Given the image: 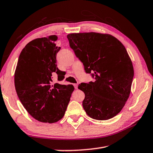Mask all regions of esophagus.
Instances as JSON below:
<instances>
[{"mask_svg":"<svg viewBox=\"0 0 153 153\" xmlns=\"http://www.w3.org/2000/svg\"><path fill=\"white\" fill-rule=\"evenodd\" d=\"M74 86L75 88L77 89V88H78V84H74Z\"/></svg>","mask_w":153,"mask_h":153,"instance_id":"esophagus-1","label":"esophagus"}]
</instances>
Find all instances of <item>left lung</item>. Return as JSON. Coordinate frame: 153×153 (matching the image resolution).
<instances>
[{
    "mask_svg": "<svg viewBox=\"0 0 153 153\" xmlns=\"http://www.w3.org/2000/svg\"><path fill=\"white\" fill-rule=\"evenodd\" d=\"M69 46L94 82L81 84L83 108L94 120H107L120 112L128 99L134 67L122 43L109 34L88 32L67 35Z\"/></svg>",
    "mask_w": 153,
    "mask_h": 153,
    "instance_id": "8db88e82",
    "label": "left lung"
}]
</instances>
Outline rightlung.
Wrapping results in <instances>:
<instances>
[{"label": "right lung", "instance_id": "1", "mask_svg": "<svg viewBox=\"0 0 153 153\" xmlns=\"http://www.w3.org/2000/svg\"><path fill=\"white\" fill-rule=\"evenodd\" d=\"M57 36L33 40L21 52L15 72V86L23 106L31 116L44 123H55L65 115L73 85H52V74L63 79L56 67Z\"/></svg>", "mask_w": 153, "mask_h": 153}]
</instances>
